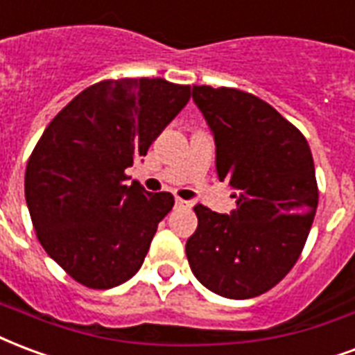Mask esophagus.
Instances as JSON below:
<instances>
[{"instance_id": "34e87169", "label": "esophagus", "mask_w": 355, "mask_h": 355, "mask_svg": "<svg viewBox=\"0 0 355 355\" xmlns=\"http://www.w3.org/2000/svg\"><path fill=\"white\" fill-rule=\"evenodd\" d=\"M175 205H177L178 209H191V201H186V199L175 198Z\"/></svg>"}]
</instances>
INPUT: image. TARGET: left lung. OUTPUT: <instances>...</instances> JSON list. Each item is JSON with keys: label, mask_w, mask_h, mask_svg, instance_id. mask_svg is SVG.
Listing matches in <instances>:
<instances>
[{"label": "left lung", "mask_w": 355, "mask_h": 355, "mask_svg": "<svg viewBox=\"0 0 355 355\" xmlns=\"http://www.w3.org/2000/svg\"><path fill=\"white\" fill-rule=\"evenodd\" d=\"M191 97L216 143V173L237 190V209L196 205L186 243L191 272L227 299L258 297L290 272L318 207L311 146L277 109L248 92L193 86Z\"/></svg>", "instance_id": "left-lung-1"}]
</instances>
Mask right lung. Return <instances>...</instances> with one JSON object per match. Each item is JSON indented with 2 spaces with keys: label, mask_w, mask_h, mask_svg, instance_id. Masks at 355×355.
<instances>
[{
  "label": "right lung",
  "mask_w": 355,
  "mask_h": 355,
  "mask_svg": "<svg viewBox=\"0 0 355 355\" xmlns=\"http://www.w3.org/2000/svg\"><path fill=\"white\" fill-rule=\"evenodd\" d=\"M190 101L165 78L101 80L65 105L31 152L24 191L44 252L78 284L109 290L141 269L169 191L125 184V169Z\"/></svg>",
  "instance_id": "1"
}]
</instances>
